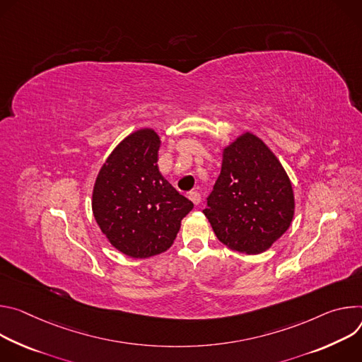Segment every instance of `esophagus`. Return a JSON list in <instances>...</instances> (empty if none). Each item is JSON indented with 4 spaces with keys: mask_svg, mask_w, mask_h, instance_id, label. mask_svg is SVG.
Masks as SVG:
<instances>
[{
    "mask_svg": "<svg viewBox=\"0 0 362 362\" xmlns=\"http://www.w3.org/2000/svg\"><path fill=\"white\" fill-rule=\"evenodd\" d=\"M189 199L191 202L195 204V206H198L199 204V202H202V194L199 192H197V191H192V192H189Z\"/></svg>",
    "mask_w": 362,
    "mask_h": 362,
    "instance_id": "1",
    "label": "esophagus"
}]
</instances>
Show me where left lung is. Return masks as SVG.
Instances as JSON below:
<instances>
[{
    "label": "left lung",
    "instance_id": "left-lung-1",
    "mask_svg": "<svg viewBox=\"0 0 362 362\" xmlns=\"http://www.w3.org/2000/svg\"><path fill=\"white\" fill-rule=\"evenodd\" d=\"M293 211L289 177L257 136L245 134L224 149L221 173L203 210L223 245L259 255L289 228Z\"/></svg>",
    "mask_w": 362,
    "mask_h": 362
}]
</instances>
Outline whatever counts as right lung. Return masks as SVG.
<instances>
[{"mask_svg":"<svg viewBox=\"0 0 362 362\" xmlns=\"http://www.w3.org/2000/svg\"><path fill=\"white\" fill-rule=\"evenodd\" d=\"M160 141L141 129L120 142L103 164L93 188V214L110 245L145 259L171 247L181 220L194 204L158 170Z\"/></svg>","mask_w":362,"mask_h":362,"instance_id":"obj_1","label":"right lung"}]
</instances>
